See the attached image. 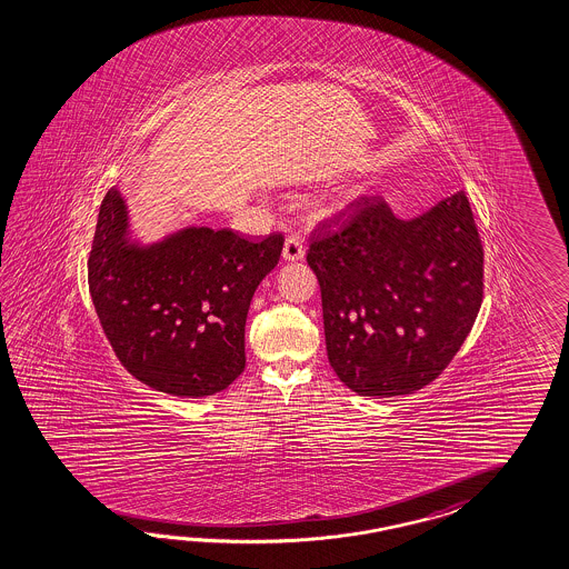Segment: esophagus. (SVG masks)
<instances>
[{
  "label": "esophagus",
  "instance_id": "34e87169",
  "mask_svg": "<svg viewBox=\"0 0 569 569\" xmlns=\"http://www.w3.org/2000/svg\"><path fill=\"white\" fill-rule=\"evenodd\" d=\"M305 259V244L300 238L290 236L286 238V244H283V261H302Z\"/></svg>",
  "mask_w": 569,
  "mask_h": 569
}]
</instances>
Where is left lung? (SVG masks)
I'll return each instance as SVG.
<instances>
[{
    "mask_svg": "<svg viewBox=\"0 0 569 569\" xmlns=\"http://www.w3.org/2000/svg\"><path fill=\"white\" fill-rule=\"evenodd\" d=\"M307 261L321 286L329 365L365 398L435 381L482 302V246L463 192L412 219L381 197L362 199L346 226L310 238Z\"/></svg>",
    "mask_w": 569,
    "mask_h": 569,
    "instance_id": "8db88e82",
    "label": "left lung"
}]
</instances>
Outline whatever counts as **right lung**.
I'll return each instance as SVG.
<instances>
[{
	"instance_id": "add662e5",
	"label": "right lung",
	"mask_w": 569,
	"mask_h": 569,
	"mask_svg": "<svg viewBox=\"0 0 569 569\" xmlns=\"http://www.w3.org/2000/svg\"><path fill=\"white\" fill-rule=\"evenodd\" d=\"M281 233L188 226L157 242L132 236L118 186L99 209L89 257L97 317L126 370L176 398L223 391L246 367L250 300L276 269Z\"/></svg>"
}]
</instances>
